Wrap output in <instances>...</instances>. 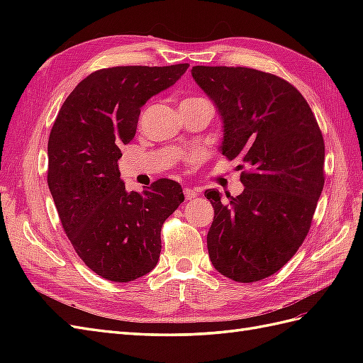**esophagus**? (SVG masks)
Segmentation results:
<instances>
[{
    "instance_id": "obj_1",
    "label": "esophagus",
    "mask_w": 363,
    "mask_h": 363,
    "mask_svg": "<svg viewBox=\"0 0 363 363\" xmlns=\"http://www.w3.org/2000/svg\"><path fill=\"white\" fill-rule=\"evenodd\" d=\"M184 195H186L187 199H191V198L198 196V191L194 189H184Z\"/></svg>"
}]
</instances>
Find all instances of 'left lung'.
I'll use <instances>...</instances> for the list:
<instances>
[{"mask_svg":"<svg viewBox=\"0 0 363 363\" xmlns=\"http://www.w3.org/2000/svg\"><path fill=\"white\" fill-rule=\"evenodd\" d=\"M191 76L217 107L221 154L246 165L238 196L204 191L215 212L209 257L235 282L265 279L295 256L311 229L325 186L321 130L304 96L274 74L198 65Z\"/></svg>","mask_w":363,"mask_h":363,"instance_id":"obj_1","label":"left lung"}]
</instances>
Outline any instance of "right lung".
I'll use <instances>...</instances> for the list:
<instances>
[{
    "mask_svg": "<svg viewBox=\"0 0 363 363\" xmlns=\"http://www.w3.org/2000/svg\"><path fill=\"white\" fill-rule=\"evenodd\" d=\"M189 64L112 67L89 74L60 107L48 140V187L74 251L107 281L129 282L157 265L160 229L184 201L182 187L159 179L128 191L120 179L121 146L138 115L172 87Z\"/></svg>",
    "mask_w": 363,
    "mask_h": 363,
    "instance_id": "1",
    "label": "right lung"
}]
</instances>
